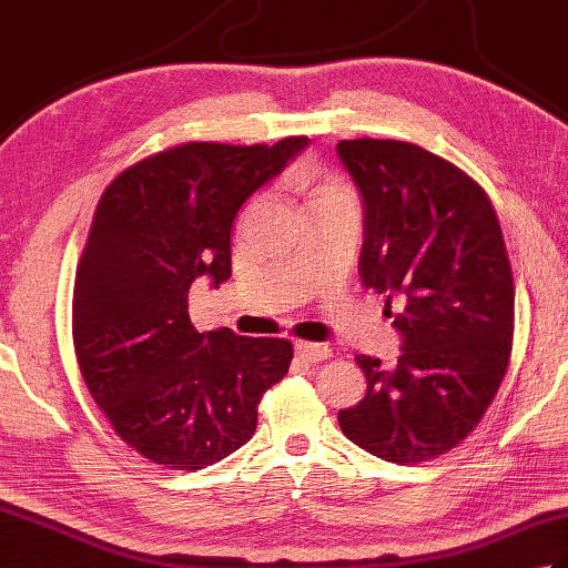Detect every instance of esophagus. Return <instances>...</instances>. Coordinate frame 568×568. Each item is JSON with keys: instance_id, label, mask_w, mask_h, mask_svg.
Returning <instances> with one entry per match:
<instances>
[{"instance_id": "obj_1", "label": "esophagus", "mask_w": 568, "mask_h": 568, "mask_svg": "<svg viewBox=\"0 0 568 568\" xmlns=\"http://www.w3.org/2000/svg\"><path fill=\"white\" fill-rule=\"evenodd\" d=\"M295 354L307 361V364H320V361L332 356V348L324 344H312V342H297L295 344Z\"/></svg>"}]
</instances>
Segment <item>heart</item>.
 <instances>
[{"label": "heart", "instance_id": "b5f03b06", "mask_svg": "<svg viewBox=\"0 0 568 568\" xmlns=\"http://www.w3.org/2000/svg\"><path fill=\"white\" fill-rule=\"evenodd\" d=\"M295 183L300 190L307 192V210L317 207V204H324V202H332V200L352 197L339 180L320 175L315 171H300L295 175Z\"/></svg>", "mask_w": 568, "mask_h": 568}]
</instances>
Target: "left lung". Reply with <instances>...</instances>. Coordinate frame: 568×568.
I'll return each instance as SVG.
<instances>
[{"mask_svg":"<svg viewBox=\"0 0 568 568\" xmlns=\"http://www.w3.org/2000/svg\"><path fill=\"white\" fill-rule=\"evenodd\" d=\"M364 202L361 283L405 297L393 368L356 356L366 395L339 409L361 449L393 464L462 444L496 397L513 352L515 285L496 210L474 178L417 143L339 141Z\"/></svg>","mask_w":568,"mask_h":568,"instance_id":"1","label":"left lung"}]
</instances>
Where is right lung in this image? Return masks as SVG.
<instances>
[{"instance_id": "add662e5", "label": "right lung", "mask_w": 568, "mask_h": 568, "mask_svg": "<svg viewBox=\"0 0 568 568\" xmlns=\"http://www.w3.org/2000/svg\"><path fill=\"white\" fill-rule=\"evenodd\" d=\"M307 146L187 141L119 173L100 197L72 291V342L84 385L131 449L200 470L256 432L263 393L293 344L232 329L197 332L190 285L232 275L244 202Z\"/></svg>"}]
</instances>
